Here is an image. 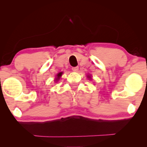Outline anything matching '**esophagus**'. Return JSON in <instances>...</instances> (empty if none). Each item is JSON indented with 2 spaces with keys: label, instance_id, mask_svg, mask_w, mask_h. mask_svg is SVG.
<instances>
[{
  "label": "esophagus",
  "instance_id": "34e87169",
  "mask_svg": "<svg viewBox=\"0 0 147 147\" xmlns=\"http://www.w3.org/2000/svg\"><path fill=\"white\" fill-rule=\"evenodd\" d=\"M72 70H73L74 71L77 72V71H78V70H79V67H72Z\"/></svg>",
  "mask_w": 147,
  "mask_h": 147
}]
</instances>
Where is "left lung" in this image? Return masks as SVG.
Wrapping results in <instances>:
<instances>
[{"instance_id": "left-lung-1", "label": "left lung", "mask_w": 147, "mask_h": 147, "mask_svg": "<svg viewBox=\"0 0 147 147\" xmlns=\"http://www.w3.org/2000/svg\"><path fill=\"white\" fill-rule=\"evenodd\" d=\"M88 77L90 78V79H91V77H90V76H88Z\"/></svg>"}]
</instances>
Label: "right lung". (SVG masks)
Listing matches in <instances>:
<instances>
[{
  "label": "right lung",
  "instance_id": "right-lung-1",
  "mask_svg": "<svg viewBox=\"0 0 147 147\" xmlns=\"http://www.w3.org/2000/svg\"><path fill=\"white\" fill-rule=\"evenodd\" d=\"M62 74H63V72H59V73H58L57 74V77H56V78H55V81H57V80H59V79H60V78H61V76H62Z\"/></svg>",
  "mask_w": 147,
  "mask_h": 147
}]
</instances>
